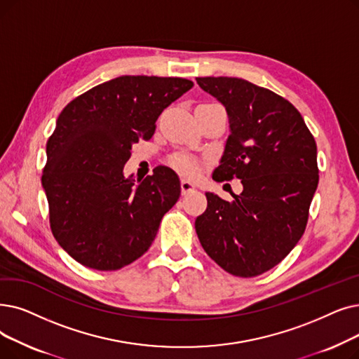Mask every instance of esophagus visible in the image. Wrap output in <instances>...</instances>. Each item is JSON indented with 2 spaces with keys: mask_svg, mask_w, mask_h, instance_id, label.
Returning a JSON list of instances; mask_svg holds the SVG:
<instances>
[{
  "mask_svg": "<svg viewBox=\"0 0 359 359\" xmlns=\"http://www.w3.org/2000/svg\"><path fill=\"white\" fill-rule=\"evenodd\" d=\"M180 189H182V194H183V195H188V194H191V192H194V191L196 189V186H195L192 182H189V180L182 179V182H180Z\"/></svg>",
  "mask_w": 359,
  "mask_h": 359,
  "instance_id": "obj_1",
  "label": "esophagus"
}]
</instances>
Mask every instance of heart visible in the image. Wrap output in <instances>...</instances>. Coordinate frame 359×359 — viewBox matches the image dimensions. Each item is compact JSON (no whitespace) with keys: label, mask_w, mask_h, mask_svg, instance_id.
<instances>
[{"label":"heart","mask_w":359,"mask_h":359,"mask_svg":"<svg viewBox=\"0 0 359 359\" xmlns=\"http://www.w3.org/2000/svg\"><path fill=\"white\" fill-rule=\"evenodd\" d=\"M173 165L186 176H195L199 170L198 163L194 158L188 157V155H179V157L173 160Z\"/></svg>","instance_id":"obj_1"}]
</instances>
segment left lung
<instances>
[{
	"instance_id": "8db88e82",
	"label": "left lung",
	"mask_w": 359,
	"mask_h": 359,
	"mask_svg": "<svg viewBox=\"0 0 359 359\" xmlns=\"http://www.w3.org/2000/svg\"><path fill=\"white\" fill-rule=\"evenodd\" d=\"M220 101L230 135L212 179H241L231 202L207 192L195 229L204 251L238 277H255L285 259L302 238L318 184L317 144L283 97L239 77H196Z\"/></svg>"
}]
</instances>
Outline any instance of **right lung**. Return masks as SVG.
<instances>
[{"instance_id": "obj_1", "label": "right lung", "mask_w": 359, "mask_h": 359, "mask_svg": "<svg viewBox=\"0 0 359 359\" xmlns=\"http://www.w3.org/2000/svg\"><path fill=\"white\" fill-rule=\"evenodd\" d=\"M192 86L182 77L120 76L60 113L41 180L53 235L82 266L113 271L149 249L180 196V182L161 165L135 184L123 167L132 145L148 141L164 108Z\"/></svg>"}]
</instances>
